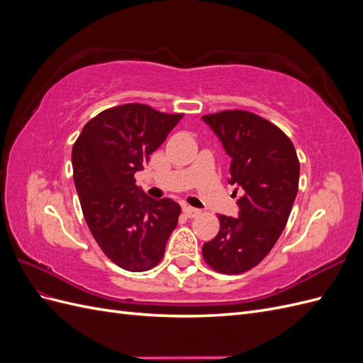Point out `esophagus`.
<instances>
[{
    "mask_svg": "<svg viewBox=\"0 0 363 363\" xmlns=\"http://www.w3.org/2000/svg\"><path fill=\"white\" fill-rule=\"evenodd\" d=\"M183 213L188 216V218H195L196 215H200L201 212L199 211V208H195V207H191V206H184L183 207Z\"/></svg>",
    "mask_w": 363,
    "mask_h": 363,
    "instance_id": "obj_1",
    "label": "esophagus"
}]
</instances>
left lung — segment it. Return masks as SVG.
<instances>
[{
	"instance_id": "1",
	"label": "left lung",
	"mask_w": 363,
	"mask_h": 363,
	"mask_svg": "<svg viewBox=\"0 0 363 363\" xmlns=\"http://www.w3.org/2000/svg\"><path fill=\"white\" fill-rule=\"evenodd\" d=\"M203 119L232 157L228 183L244 192L238 218L218 216L219 232L203 245V257L216 272L242 274L265 259L286 225L298 192L300 160L292 140L256 113L235 108Z\"/></svg>"
}]
</instances>
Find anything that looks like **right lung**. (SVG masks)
I'll return each instance as SVG.
<instances>
[{
	"label": "right lung",
	"mask_w": 363,
	"mask_h": 363,
	"mask_svg": "<svg viewBox=\"0 0 363 363\" xmlns=\"http://www.w3.org/2000/svg\"><path fill=\"white\" fill-rule=\"evenodd\" d=\"M182 118L140 103L115 106L86 123L72 147L86 224L104 255L125 271L155 268L179 223L180 206L150 199L135 184V172Z\"/></svg>",
	"instance_id": "obj_1"
}]
</instances>
